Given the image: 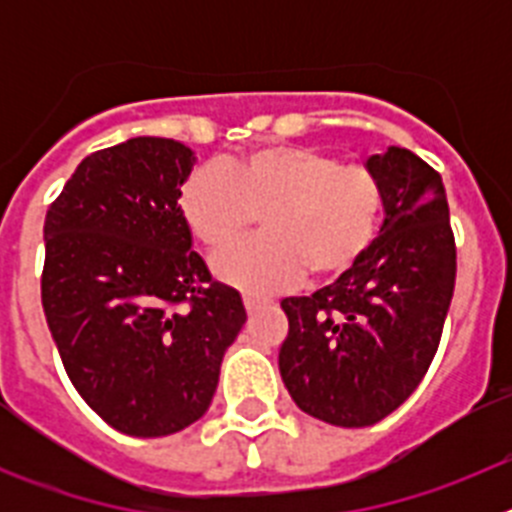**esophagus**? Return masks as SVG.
<instances>
[{
	"mask_svg": "<svg viewBox=\"0 0 512 512\" xmlns=\"http://www.w3.org/2000/svg\"><path fill=\"white\" fill-rule=\"evenodd\" d=\"M243 305H246L248 312H256L259 307L266 305V300H264V297H256V295H246V297H243Z\"/></svg>",
	"mask_w": 512,
	"mask_h": 512,
	"instance_id": "esophagus-1",
	"label": "esophagus"
}]
</instances>
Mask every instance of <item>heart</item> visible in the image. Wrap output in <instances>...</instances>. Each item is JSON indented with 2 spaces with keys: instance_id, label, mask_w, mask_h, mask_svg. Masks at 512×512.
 I'll use <instances>...</instances> for the list:
<instances>
[{
  "instance_id": "1",
  "label": "heart",
  "mask_w": 512,
  "mask_h": 512,
  "mask_svg": "<svg viewBox=\"0 0 512 512\" xmlns=\"http://www.w3.org/2000/svg\"><path fill=\"white\" fill-rule=\"evenodd\" d=\"M179 212L207 251L238 246L261 217L264 238L220 256L217 277L269 295L305 271L330 282L361 264L384 217L382 179L369 166L312 146L253 148L228 166H200L179 189Z\"/></svg>"
}]
</instances>
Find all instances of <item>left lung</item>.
<instances>
[{"mask_svg":"<svg viewBox=\"0 0 512 512\" xmlns=\"http://www.w3.org/2000/svg\"><path fill=\"white\" fill-rule=\"evenodd\" d=\"M384 225L361 264L310 297H287L279 372L297 408L341 428L374 425L408 400L438 351L456 282L441 174L408 148L366 161Z\"/></svg>","mask_w":512,"mask_h":512,"instance_id":"obj_1","label":"left lung"}]
</instances>
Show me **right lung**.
Masks as SVG:
<instances>
[{
	"mask_svg": "<svg viewBox=\"0 0 512 512\" xmlns=\"http://www.w3.org/2000/svg\"><path fill=\"white\" fill-rule=\"evenodd\" d=\"M192 164L179 140L130 138L84 158L45 212L40 297L63 369L104 423L135 438L207 413L246 323L241 295L192 251L179 212Z\"/></svg>",
	"mask_w": 512,
	"mask_h": 512,
	"instance_id": "1",
	"label": "right lung"
}]
</instances>
